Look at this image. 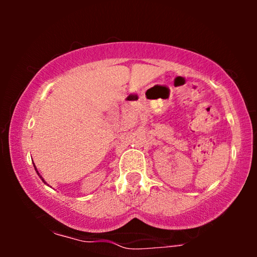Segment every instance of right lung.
Masks as SVG:
<instances>
[{
  "mask_svg": "<svg viewBox=\"0 0 257 257\" xmlns=\"http://www.w3.org/2000/svg\"><path fill=\"white\" fill-rule=\"evenodd\" d=\"M34 167H35V170H36V172H37V174H38V177H40L41 179H42V181H43L44 182V184H47V182H45V180H44V179L43 178H42V175L40 174V173H38V171H37V168H36V166H35V164H34Z\"/></svg>",
  "mask_w": 257,
  "mask_h": 257,
  "instance_id": "1",
  "label": "right lung"
}]
</instances>
